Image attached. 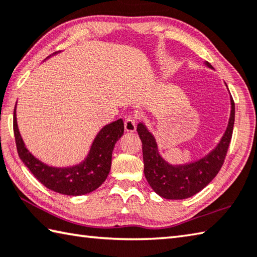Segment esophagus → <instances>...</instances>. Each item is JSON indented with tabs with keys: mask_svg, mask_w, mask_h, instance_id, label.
<instances>
[{
	"mask_svg": "<svg viewBox=\"0 0 257 257\" xmlns=\"http://www.w3.org/2000/svg\"><path fill=\"white\" fill-rule=\"evenodd\" d=\"M136 122H137L136 116L128 115L127 118H125V120H124V129H125V132H129V133L135 132V130H136Z\"/></svg>",
	"mask_w": 257,
	"mask_h": 257,
	"instance_id": "obj_1",
	"label": "esophagus"
}]
</instances>
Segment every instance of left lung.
Returning a JSON list of instances; mask_svg holds the SVG:
<instances>
[{"mask_svg":"<svg viewBox=\"0 0 257 257\" xmlns=\"http://www.w3.org/2000/svg\"><path fill=\"white\" fill-rule=\"evenodd\" d=\"M230 101V119L221 142L209 155L191 164L179 166L167 164L158 154L153 135L143 123L138 124L137 132L143 143L144 173L152 189L162 198L181 200L192 197L206 188L220 171L231 142L235 122V103L232 97Z\"/></svg>","mask_w":257,"mask_h":257,"instance_id":"left-lung-1","label":"left lung"}]
</instances>
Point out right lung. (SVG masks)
<instances>
[{"label": "right lung", "instance_id": "add662e5", "mask_svg": "<svg viewBox=\"0 0 257 257\" xmlns=\"http://www.w3.org/2000/svg\"><path fill=\"white\" fill-rule=\"evenodd\" d=\"M123 130L122 119L106 124L97 134L85 161L76 166L58 169L44 164L29 153L19 133L16 108L13 111V133L20 160L46 188L66 195L90 193L103 183L111 169L114 144L122 136Z\"/></svg>", "mask_w": 257, "mask_h": 257}]
</instances>
